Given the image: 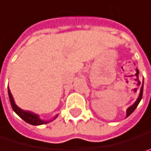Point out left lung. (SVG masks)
I'll list each match as a JSON object with an SVG mask.
<instances>
[{
	"label": "left lung",
	"mask_w": 151,
	"mask_h": 151,
	"mask_svg": "<svg viewBox=\"0 0 151 151\" xmlns=\"http://www.w3.org/2000/svg\"><path fill=\"white\" fill-rule=\"evenodd\" d=\"M143 90H144V87L142 86V88H141V91H140V94H139V96H138V98H137V101L135 102V103L133 104L131 106H130L128 109H127V111H126V117L127 116H129L135 111V109L137 107V105H138V104L139 102L141 101V99H142V97H143Z\"/></svg>",
	"instance_id": "left-lung-1"
}]
</instances>
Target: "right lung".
Here are the masks:
<instances>
[{
	"label": "right lung",
	"mask_w": 151,
	"mask_h": 151,
	"mask_svg": "<svg viewBox=\"0 0 151 151\" xmlns=\"http://www.w3.org/2000/svg\"><path fill=\"white\" fill-rule=\"evenodd\" d=\"M7 91H8L9 100H10V103H11V105H12V108H13L14 111L18 116H20L21 118H22L25 122H27V123H28V124H32V125H40V124H47V123L52 121L53 119H55V118L58 116V115H56V116L53 117V119L51 120V121H45V120H42V119L40 118L39 115L35 114V113L32 112V111H29L22 110V109H21L19 106H17L16 104L14 103V98H13V96H12V93H11L9 88L7 90Z\"/></svg>",
	"instance_id": "1"
}]
</instances>
